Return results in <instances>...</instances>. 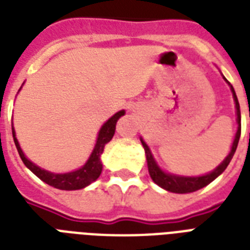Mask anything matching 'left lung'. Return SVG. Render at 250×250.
Wrapping results in <instances>:
<instances>
[{
    "mask_svg": "<svg viewBox=\"0 0 250 250\" xmlns=\"http://www.w3.org/2000/svg\"><path fill=\"white\" fill-rule=\"evenodd\" d=\"M225 78V76H223ZM225 80L227 82V79L225 78ZM231 88V92H232L233 101H235V107H236V122H237V131L236 135H235V140L232 143V148H231V152L229 153V156L226 157L223 162H222L217 168H214L211 172L205 175H201V176H180V175L175 174H168V172H165L162 168H161L158 165H157L154 157H153L150 149L146 145L143 137H140V141L143 146H144L145 156H146V162H148V170L149 175L157 186H160L161 188L168 190V192H172V193H190V192H194V190H198L206 187L208 184L213 182L214 179H217L219 175L223 172V171L227 168L229 164L232 160L233 154L236 152L237 144H239V139H240L241 133V115H240V105H239V101H237L236 93H235V89L233 86L229 84V82H227Z\"/></svg>",
    "mask_w": 250,
    "mask_h": 250,
    "instance_id": "obj_1",
    "label": "left lung"
}]
</instances>
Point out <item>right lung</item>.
Here are the masks:
<instances>
[{"label":"right lung","instance_id":"1","mask_svg":"<svg viewBox=\"0 0 250 250\" xmlns=\"http://www.w3.org/2000/svg\"><path fill=\"white\" fill-rule=\"evenodd\" d=\"M125 113V110H121V111H118L117 114H114L113 117L110 118V119H107V121L104 123V125H102L101 129H100V132H98L97 141H96L94 149L92 150V154L89 156V158H88V161L85 162V165L80 167V168H78V170L71 171V172H66V174H54V172L44 170V168H41V167H39L37 165L33 164V162H31V161L24 156L23 150H21V145L18 143L17 136H15L14 125H11L14 143H15V146H17L18 153H19V156H21L23 164L28 167L29 170L32 171L37 178L41 179L42 182L49 184V186L54 187L57 189H82V188H85L86 186H89L90 183H93L94 180H97L98 176L101 175V154L104 153L105 145L113 139L114 133H115V125H117L118 119L121 117H123Z\"/></svg>","mask_w":250,"mask_h":250}]
</instances>
